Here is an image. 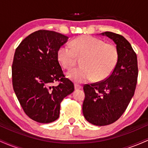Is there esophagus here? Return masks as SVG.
<instances>
[{"mask_svg":"<svg viewBox=\"0 0 148 148\" xmlns=\"http://www.w3.org/2000/svg\"><path fill=\"white\" fill-rule=\"evenodd\" d=\"M81 88H82V86H81V85L75 84V90H79V89H81Z\"/></svg>","mask_w":148,"mask_h":148,"instance_id":"1","label":"esophagus"}]
</instances>
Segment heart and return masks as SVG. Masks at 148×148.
I'll return each mask as SVG.
<instances>
[{
	"mask_svg": "<svg viewBox=\"0 0 148 148\" xmlns=\"http://www.w3.org/2000/svg\"><path fill=\"white\" fill-rule=\"evenodd\" d=\"M59 49L58 59L66 69L76 64L78 58H83L81 65L67 73L74 82L81 84L94 79L101 81L107 79L114 70L118 61V51L114 45L90 35H83Z\"/></svg>",
	"mask_w": 148,
	"mask_h": 148,
	"instance_id": "b5f03b06",
	"label": "heart"
}]
</instances>
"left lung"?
<instances>
[{"mask_svg": "<svg viewBox=\"0 0 148 148\" xmlns=\"http://www.w3.org/2000/svg\"><path fill=\"white\" fill-rule=\"evenodd\" d=\"M116 45L119 58L112 74L101 81L84 86L83 113L88 122L105 126L118 120L127 109L135 92L138 78L137 56L132 46L122 35L102 33Z\"/></svg>", "mask_w": 148, "mask_h": 148, "instance_id": "1", "label": "left lung"}]
</instances>
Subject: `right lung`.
<instances>
[{"label":"right lung","instance_id":"1","mask_svg":"<svg viewBox=\"0 0 148 148\" xmlns=\"http://www.w3.org/2000/svg\"><path fill=\"white\" fill-rule=\"evenodd\" d=\"M68 38L57 32L40 30L25 37L15 51L13 89L25 114L37 123L56 120L61 101L74 90L58 61L59 49ZM55 82L59 84L53 86Z\"/></svg>","mask_w":148,"mask_h":148}]
</instances>
